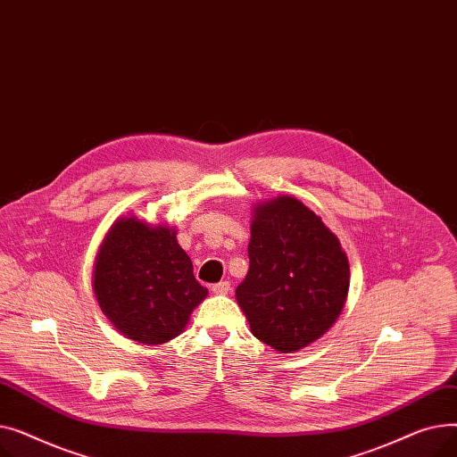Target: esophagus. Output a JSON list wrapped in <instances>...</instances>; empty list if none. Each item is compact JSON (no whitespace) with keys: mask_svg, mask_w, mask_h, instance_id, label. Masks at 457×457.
<instances>
[{"mask_svg":"<svg viewBox=\"0 0 457 457\" xmlns=\"http://www.w3.org/2000/svg\"><path fill=\"white\" fill-rule=\"evenodd\" d=\"M211 291H212L214 295H228V293L231 291V283H229V281H220V283L212 285Z\"/></svg>","mask_w":457,"mask_h":457,"instance_id":"obj_1","label":"esophagus"}]
</instances>
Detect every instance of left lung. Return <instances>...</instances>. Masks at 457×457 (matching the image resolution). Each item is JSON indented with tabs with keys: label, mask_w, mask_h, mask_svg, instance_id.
Here are the masks:
<instances>
[{
	"label": "left lung",
	"mask_w": 457,
	"mask_h": 457,
	"mask_svg": "<svg viewBox=\"0 0 457 457\" xmlns=\"http://www.w3.org/2000/svg\"><path fill=\"white\" fill-rule=\"evenodd\" d=\"M250 233V270L237 287V303L259 341L279 353L298 352L341 317L348 257L320 216L295 196L259 202Z\"/></svg>",
	"instance_id": "obj_1"
}]
</instances>
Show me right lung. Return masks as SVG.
Listing matches in <instances>:
<instances>
[{"instance_id": "right-lung-1", "label": "right lung", "mask_w": 457, "mask_h": 457, "mask_svg": "<svg viewBox=\"0 0 457 457\" xmlns=\"http://www.w3.org/2000/svg\"><path fill=\"white\" fill-rule=\"evenodd\" d=\"M178 229L137 214L118 216L94 261L92 291L112 328L140 345H164L185 331L207 296L178 245Z\"/></svg>"}]
</instances>
